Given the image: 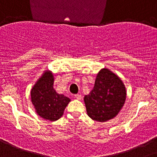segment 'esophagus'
Masks as SVG:
<instances>
[{"label": "esophagus", "mask_w": 157, "mask_h": 157, "mask_svg": "<svg viewBox=\"0 0 157 157\" xmlns=\"http://www.w3.org/2000/svg\"><path fill=\"white\" fill-rule=\"evenodd\" d=\"M74 97H75V98H77V99H78V100L81 99V98H82V95H81V94H75V95H74Z\"/></svg>", "instance_id": "esophagus-1"}]
</instances>
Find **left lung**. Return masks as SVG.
<instances>
[{
	"label": "left lung",
	"mask_w": 157,
	"mask_h": 157,
	"mask_svg": "<svg viewBox=\"0 0 157 157\" xmlns=\"http://www.w3.org/2000/svg\"><path fill=\"white\" fill-rule=\"evenodd\" d=\"M126 94L121 78L109 69H101L96 76L93 89L84 98L87 115L98 122L113 119L124 106Z\"/></svg>",
	"instance_id": "1"
}]
</instances>
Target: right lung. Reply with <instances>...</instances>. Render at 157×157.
<instances>
[{
    "mask_svg": "<svg viewBox=\"0 0 157 157\" xmlns=\"http://www.w3.org/2000/svg\"><path fill=\"white\" fill-rule=\"evenodd\" d=\"M54 79L51 70H44L30 91L31 101L37 115L50 121L61 118L65 109L71 101L64 94L56 92Z\"/></svg>",
    "mask_w": 157,
    "mask_h": 157,
    "instance_id": "1",
    "label": "right lung"
}]
</instances>
